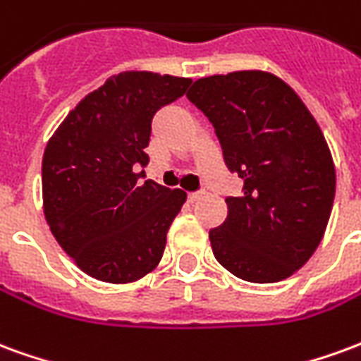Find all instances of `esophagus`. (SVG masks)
Segmentation results:
<instances>
[{
  "instance_id": "1",
  "label": "esophagus",
  "mask_w": 361,
  "mask_h": 361,
  "mask_svg": "<svg viewBox=\"0 0 361 361\" xmlns=\"http://www.w3.org/2000/svg\"><path fill=\"white\" fill-rule=\"evenodd\" d=\"M204 195V189H199V191H193V193H189L188 199L191 201V203H195V201H199L201 197Z\"/></svg>"
}]
</instances>
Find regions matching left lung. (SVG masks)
I'll return each mask as SVG.
<instances>
[{
	"mask_svg": "<svg viewBox=\"0 0 361 361\" xmlns=\"http://www.w3.org/2000/svg\"><path fill=\"white\" fill-rule=\"evenodd\" d=\"M189 102L209 118L228 170L243 180L228 216L209 232L220 265L247 282H279L313 255L334 201L331 150L300 96L263 71L193 82Z\"/></svg>",
	"mask_w": 361,
	"mask_h": 361,
	"instance_id": "8db88e82",
	"label": "left lung"
}]
</instances>
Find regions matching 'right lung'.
Instances as JSON below:
<instances>
[{
	"instance_id": "obj_1",
	"label": "right lung",
	"mask_w": 361,
	"mask_h": 361,
	"mask_svg": "<svg viewBox=\"0 0 361 361\" xmlns=\"http://www.w3.org/2000/svg\"><path fill=\"white\" fill-rule=\"evenodd\" d=\"M191 79L126 71L77 104L44 150V214L81 271L111 284L142 279L160 263L166 234L188 195L141 183L152 118Z\"/></svg>"
}]
</instances>
